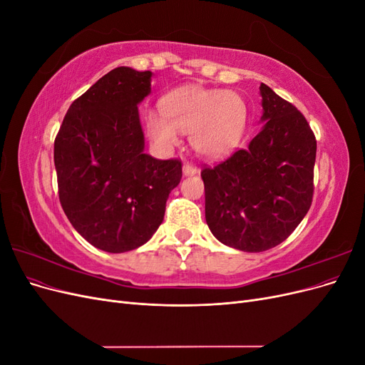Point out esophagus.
I'll use <instances>...</instances> for the list:
<instances>
[{
  "label": "esophagus",
  "mask_w": 365,
  "mask_h": 365,
  "mask_svg": "<svg viewBox=\"0 0 365 365\" xmlns=\"http://www.w3.org/2000/svg\"><path fill=\"white\" fill-rule=\"evenodd\" d=\"M182 173H184L185 176L196 175V173H197V168H196V165H193L192 163H184V165H182Z\"/></svg>",
  "instance_id": "1"
}]
</instances>
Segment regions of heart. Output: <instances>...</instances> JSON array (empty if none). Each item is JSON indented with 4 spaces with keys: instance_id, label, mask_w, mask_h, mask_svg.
I'll use <instances>...</instances> for the list:
<instances>
[{
    "instance_id": "obj_1",
    "label": "heart",
    "mask_w": 365,
    "mask_h": 365,
    "mask_svg": "<svg viewBox=\"0 0 365 365\" xmlns=\"http://www.w3.org/2000/svg\"><path fill=\"white\" fill-rule=\"evenodd\" d=\"M163 115L149 113L146 129L158 145L170 148L180 134H190L192 148L207 158L235 148L245 125V105L236 94L200 86L181 88L164 97Z\"/></svg>"
}]
</instances>
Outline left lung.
I'll list each match as a JSON object with an SVG mask.
<instances>
[{
	"label": "left lung",
	"mask_w": 365,
	"mask_h": 365,
	"mask_svg": "<svg viewBox=\"0 0 365 365\" xmlns=\"http://www.w3.org/2000/svg\"><path fill=\"white\" fill-rule=\"evenodd\" d=\"M263 126L247 149L201 172L205 220L222 244L247 252L277 247L314 196L317 140L298 109L260 85Z\"/></svg>",
	"instance_id": "8db88e82"
}]
</instances>
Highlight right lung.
I'll return each mask as SVG.
<instances>
[{
  "label": "right lung",
  "instance_id": "right-lung-1",
  "mask_svg": "<svg viewBox=\"0 0 365 365\" xmlns=\"http://www.w3.org/2000/svg\"><path fill=\"white\" fill-rule=\"evenodd\" d=\"M150 71L118 67L71 103L54 140L59 201L74 230L106 252L135 250L164 219L180 160L145 153L138 103Z\"/></svg>",
  "mask_w": 365,
  "mask_h": 365
}]
</instances>
